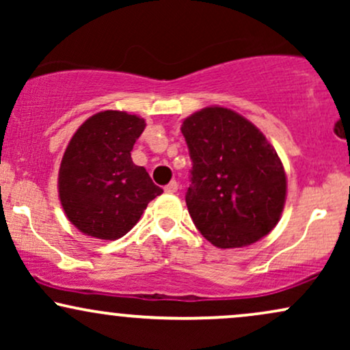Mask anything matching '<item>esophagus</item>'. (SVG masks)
Masks as SVG:
<instances>
[{"instance_id":"1","label":"esophagus","mask_w":350,"mask_h":350,"mask_svg":"<svg viewBox=\"0 0 350 350\" xmlns=\"http://www.w3.org/2000/svg\"><path fill=\"white\" fill-rule=\"evenodd\" d=\"M164 192H167V194H174V192H178V183H176V180H171V183L164 187Z\"/></svg>"}]
</instances>
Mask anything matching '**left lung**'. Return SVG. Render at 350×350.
I'll return each instance as SVG.
<instances>
[{
	"instance_id": "left-lung-1",
	"label": "left lung",
	"mask_w": 350,
	"mask_h": 350,
	"mask_svg": "<svg viewBox=\"0 0 350 350\" xmlns=\"http://www.w3.org/2000/svg\"><path fill=\"white\" fill-rule=\"evenodd\" d=\"M180 131L192 159L186 204L200 234L219 248L270 234L286 200V174L262 131L224 107L196 111Z\"/></svg>"
}]
</instances>
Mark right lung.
<instances>
[{
	"label": "right lung",
	"instance_id": "obj_1",
	"mask_svg": "<svg viewBox=\"0 0 350 350\" xmlns=\"http://www.w3.org/2000/svg\"><path fill=\"white\" fill-rule=\"evenodd\" d=\"M144 126L139 116L105 110L80 124L67 144L59 170V199L67 219L82 234L120 239L163 192L131 159Z\"/></svg>",
	"mask_w": 350,
	"mask_h": 350
}]
</instances>
